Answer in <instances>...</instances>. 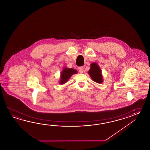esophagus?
<instances>
[{"label": "esophagus", "mask_w": 150, "mask_h": 150, "mask_svg": "<svg viewBox=\"0 0 150 150\" xmlns=\"http://www.w3.org/2000/svg\"><path fill=\"white\" fill-rule=\"evenodd\" d=\"M83 67H78V70L80 74H83Z\"/></svg>", "instance_id": "34e87169"}]
</instances>
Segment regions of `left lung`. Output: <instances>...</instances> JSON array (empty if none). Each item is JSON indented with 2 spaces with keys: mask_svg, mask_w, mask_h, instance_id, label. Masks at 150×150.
I'll return each mask as SVG.
<instances>
[{
  "mask_svg": "<svg viewBox=\"0 0 150 150\" xmlns=\"http://www.w3.org/2000/svg\"><path fill=\"white\" fill-rule=\"evenodd\" d=\"M88 73L94 81L98 83H101L103 82L101 70L96 63L91 64L90 70Z\"/></svg>",
  "mask_w": 150,
  "mask_h": 150,
  "instance_id": "1",
  "label": "left lung"
}]
</instances>
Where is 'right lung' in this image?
Returning <instances> with one entry per match:
<instances>
[{"instance_id": "obj_1", "label": "right lung", "mask_w": 150, "mask_h": 150, "mask_svg": "<svg viewBox=\"0 0 150 150\" xmlns=\"http://www.w3.org/2000/svg\"><path fill=\"white\" fill-rule=\"evenodd\" d=\"M77 71L72 68H67L64 67L63 71H62L61 74V77H60V84H64L67 83V80L70 78L74 74H76Z\"/></svg>"}]
</instances>
